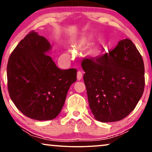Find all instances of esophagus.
<instances>
[{
  "label": "esophagus",
  "mask_w": 152,
  "mask_h": 152,
  "mask_svg": "<svg viewBox=\"0 0 152 152\" xmlns=\"http://www.w3.org/2000/svg\"><path fill=\"white\" fill-rule=\"evenodd\" d=\"M77 80H82V78L83 77V74H82V72H81V71H78V72H77Z\"/></svg>",
  "instance_id": "esophagus-1"
}]
</instances>
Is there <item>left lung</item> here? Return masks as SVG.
<instances>
[{
  "label": "left lung",
  "mask_w": 152,
  "mask_h": 152,
  "mask_svg": "<svg viewBox=\"0 0 152 152\" xmlns=\"http://www.w3.org/2000/svg\"><path fill=\"white\" fill-rule=\"evenodd\" d=\"M82 67L89 107L102 122L121 120L136 107L145 88L142 56L130 39L109 53L84 58Z\"/></svg>",
  "instance_id": "1"
}]
</instances>
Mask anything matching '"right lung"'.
Wrapping results in <instances>:
<instances>
[{
  "label": "right lung",
  "instance_id": "add662e5",
  "mask_svg": "<svg viewBox=\"0 0 152 152\" xmlns=\"http://www.w3.org/2000/svg\"><path fill=\"white\" fill-rule=\"evenodd\" d=\"M49 41L34 31L16 45L8 60L7 87L16 108L27 117L50 120L61 112L77 80V70L57 68L48 55Z\"/></svg>",
  "mask_w": 152,
  "mask_h": 152
}]
</instances>
